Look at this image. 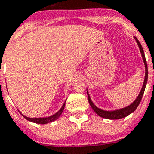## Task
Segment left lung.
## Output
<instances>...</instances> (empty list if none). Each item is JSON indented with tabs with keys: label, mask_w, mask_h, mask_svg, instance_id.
Instances as JSON below:
<instances>
[{
	"label": "left lung",
	"mask_w": 154,
	"mask_h": 154,
	"mask_svg": "<svg viewBox=\"0 0 154 154\" xmlns=\"http://www.w3.org/2000/svg\"><path fill=\"white\" fill-rule=\"evenodd\" d=\"M135 40L136 41L137 44L139 45V48H140V53H141L142 57H143V60L144 65H145V77H144V81H143V87H142V89L140 91L139 95L137 96V97L136 98L134 101H133L131 105H128L127 107H125V108H122V109H117V110H113V111H105L102 110V109L97 108L93 102H92L91 99V97L88 94V89H87V91H88V101L90 103V105L91 106L92 109L94 111L96 114L98 115L100 117H102L104 119H122V118L126 117L127 116L130 115L131 113H133L135 110L136 109V108L138 107V105H140V101H141L142 97L143 95L144 91H145L146 85V83H147V78H148V69H147V63H146V60L145 58V55H144V51L142 47L141 44L139 42V40L137 39L136 37L134 36Z\"/></svg>",
	"instance_id": "8db88e82"
}]
</instances>
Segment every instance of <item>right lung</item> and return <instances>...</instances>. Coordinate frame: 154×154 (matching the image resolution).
<instances>
[{"label": "right lung", "mask_w": 154, "mask_h": 154, "mask_svg": "<svg viewBox=\"0 0 154 154\" xmlns=\"http://www.w3.org/2000/svg\"><path fill=\"white\" fill-rule=\"evenodd\" d=\"M65 103L66 101L64 102V104L63 105L62 108H61L57 113H55L54 115L51 116H48V117H44V118H29L27 116H24L23 114H21V112H20L21 114V116H23L25 119H26L27 120L30 122H35V123H38V124H47L49 123V122H54L55 120H57L60 115L62 114V112H63V109H64V107H65Z\"/></svg>", "instance_id": "add662e5"}]
</instances>
